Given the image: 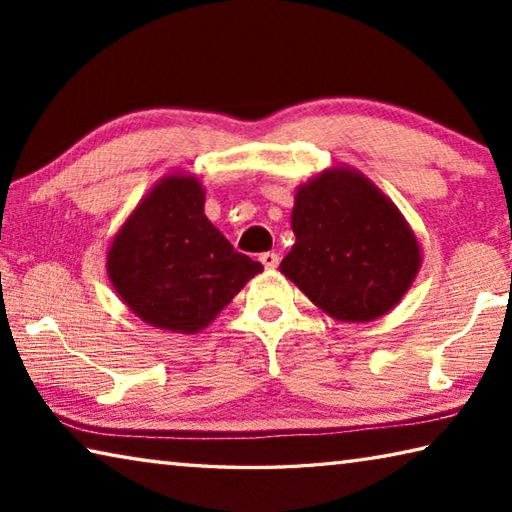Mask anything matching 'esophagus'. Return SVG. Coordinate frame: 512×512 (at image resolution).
I'll return each mask as SVG.
<instances>
[{
  "mask_svg": "<svg viewBox=\"0 0 512 512\" xmlns=\"http://www.w3.org/2000/svg\"><path fill=\"white\" fill-rule=\"evenodd\" d=\"M259 262H262L264 268H268V271H271V268H275L277 262H280V257H277L275 253H262V257H259Z\"/></svg>",
  "mask_w": 512,
  "mask_h": 512,
  "instance_id": "1",
  "label": "esophagus"
}]
</instances>
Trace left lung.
Instances as JSON below:
<instances>
[{
    "mask_svg": "<svg viewBox=\"0 0 512 512\" xmlns=\"http://www.w3.org/2000/svg\"><path fill=\"white\" fill-rule=\"evenodd\" d=\"M296 244L280 271L327 316L370 323L400 305L422 264L409 221L352 167H329L298 187Z\"/></svg>",
    "mask_w": 512,
    "mask_h": 512,
    "instance_id": "obj_1",
    "label": "left lung"
}]
</instances>
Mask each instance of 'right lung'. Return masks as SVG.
<instances>
[{
	"label": "right lung",
	"instance_id": "1",
	"mask_svg": "<svg viewBox=\"0 0 512 512\" xmlns=\"http://www.w3.org/2000/svg\"><path fill=\"white\" fill-rule=\"evenodd\" d=\"M203 207L201 180L169 173L112 237L106 255L110 284L121 302L155 329L201 332L264 271L230 246Z\"/></svg>",
	"mask_w": 512,
	"mask_h": 512
}]
</instances>
